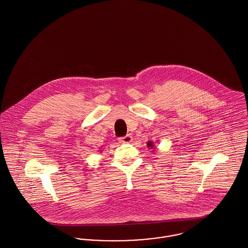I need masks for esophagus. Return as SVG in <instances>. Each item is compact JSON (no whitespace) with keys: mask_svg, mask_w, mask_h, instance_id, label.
Masks as SVG:
<instances>
[{"mask_svg":"<svg viewBox=\"0 0 248 248\" xmlns=\"http://www.w3.org/2000/svg\"><path fill=\"white\" fill-rule=\"evenodd\" d=\"M132 140H133V138L130 135H126L124 137L120 138L119 141H120V143H129L132 141Z\"/></svg>","mask_w":248,"mask_h":248,"instance_id":"obj_1","label":"esophagus"}]
</instances>
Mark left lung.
<instances>
[{"mask_svg":"<svg viewBox=\"0 0 248 248\" xmlns=\"http://www.w3.org/2000/svg\"><path fill=\"white\" fill-rule=\"evenodd\" d=\"M147 145H148V146H149V147H152V146H153L152 141H149V142H148V144H147Z\"/></svg>","mask_w":248,"mask_h":248,"instance_id":"obj_1","label":"left lung"}]
</instances>
